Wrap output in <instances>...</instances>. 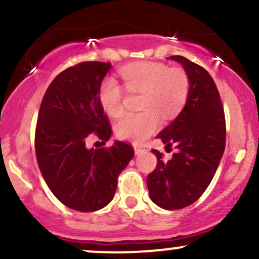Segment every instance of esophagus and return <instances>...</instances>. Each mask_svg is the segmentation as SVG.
I'll return each instance as SVG.
<instances>
[{"mask_svg": "<svg viewBox=\"0 0 259 259\" xmlns=\"http://www.w3.org/2000/svg\"><path fill=\"white\" fill-rule=\"evenodd\" d=\"M134 152H135L136 156H138V154H142V153L146 152V150L142 147H140V146H134Z\"/></svg>", "mask_w": 259, "mask_h": 259, "instance_id": "1", "label": "esophagus"}]
</instances>
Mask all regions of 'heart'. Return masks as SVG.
Listing matches in <instances>:
<instances>
[{
	"instance_id": "1",
	"label": "heart",
	"mask_w": 259,
	"mask_h": 259,
	"mask_svg": "<svg viewBox=\"0 0 259 259\" xmlns=\"http://www.w3.org/2000/svg\"><path fill=\"white\" fill-rule=\"evenodd\" d=\"M119 73L127 90L144 94L141 100L144 112L124 114L115 124V133L120 139L140 144L156 132L159 115L171 118L183 108L189 95V76L185 70L157 62L125 65ZM99 101L109 117L121 114L123 90L114 78L107 76L101 82Z\"/></svg>"
}]
</instances>
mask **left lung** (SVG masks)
I'll return each mask as SVG.
<instances>
[{
	"instance_id": "8db88e82",
	"label": "left lung",
	"mask_w": 259,
	"mask_h": 259,
	"mask_svg": "<svg viewBox=\"0 0 259 259\" xmlns=\"http://www.w3.org/2000/svg\"><path fill=\"white\" fill-rule=\"evenodd\" d=\"M178 62L189 76L185 106L157 138L165 148L177 152L168 162L163 153L151 150L157 167L147 177L150 197L164 209H181L192 204L206 191L214 177L225 148V117L214 80L204 68L183 56Z\"/></svg>"
}]
</instances>
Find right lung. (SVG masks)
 Instances as JSON below:
<instances>
[{"instance_id": "add662e5", "label": "right lung", "mask_w": 259, "mask_h": 259, "mask_svg": "<svg viewBox=\"0 0 259 259\" xmlns=\"http://www.w3.org/2000/svg\"><path fill=\"white\" fill-rule=\"evenodd\" d=\"M111 63L84 62L58 74L47 88L38 111L35 151L51 192L64 206L94 212L114 197L118 175L134 157L130 145L88 148L96 134L108 141L112 130L99 101L101 82Z\"/></svg>"}]
</instances>
